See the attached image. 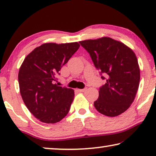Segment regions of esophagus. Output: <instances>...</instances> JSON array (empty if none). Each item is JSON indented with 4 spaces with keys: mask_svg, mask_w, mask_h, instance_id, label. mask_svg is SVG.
Segmentation results:
<instances>
[{
    "mask_svg": "<svg viewBox=\"0 0 156 156\" xmlns=\"http://www.w3.org/2000/svg\"><path fill=\"white\" fill-rule=\"evenodd\" d=\"M87 90V88H84V89H78V91H80V92H84Z\"/></svg>",
    "mask_w": 156,
    "mask_h": 156,
    "instance_id": "1",
    "label": "esophagus"
}]
</instances>
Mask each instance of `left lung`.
Returning <instances> with one entry per match:
<instances>
[{
	"label": "left lung",
	"mask_w": 156,
	"mask_h": 156,
	"mask_svg": "<svg viewBox=\"0 0 156 156\" xmlns=\"http://www.w3.org/2000/svg\"><path fill=\"white\" fill-rule=\"evenodd\" d=\"M80 43L89 53L101 78L106 80L99 88L94 107L105 116H119L133 103L139 86L140 69L135 53L122 42L110 37Z\"/></svg>",
	"instance_id": "obj_1"
}]
</instances>
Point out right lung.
Segmentation results:
<instances>
[{
	"instance_id": "obj_1",
	"label": "right lung",
	"mask_w": 156,
	"mask_h": 156,
	"mask_svg": "<svg viewBox=\"0 0 156 156\" xmlns=\"http://www.w3.org/2000/svg\"><path fill=\"white\" fill-rule=\"evenodd\" d=\"M80 46L78 42L44 43L34 49L21 65L18 73L21 97L31 114L42 122H59L69 112L74 91L55 82Z\"/></svg>"
}]
</instances>
